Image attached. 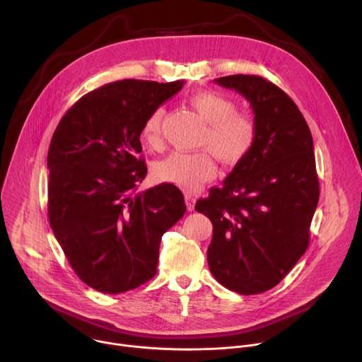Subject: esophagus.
I'll return each instance as SVG.
<instances>
[{
  "label": "esophagus",
  "instance_id": "obj_1",
  "mask_svg": "<svg viewBox=\"0 0 362 362\" xmlns=\"http://www.w3.org/2000/svg\"><path fill=\"white\" fill-rule=\"evenodd\" d=\"M185 200H186L187 211H193V208H194V202H196V197H194L192 193H186V194H185Z\"/></svg>",
  "mask_w": 362,
  "mask_h": 362
}]
</instances>
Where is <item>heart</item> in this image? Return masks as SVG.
Returning <instances> with one entry per match:
<instances>
[{
    "label": "heart",
    "mask_w": 362,
    "mask_h": 362,
    "mask_svg": "<svg viewBox=\"0 0 362 362\" xmlns=\"http://www.w3.org/2000/svg\"><path fill=\"white\" fill-rule=\"evenodd\" d=\"M192 107L208 123L199 146L208 148L223 165H236L250 153L256 140V126L247 116L236 113L235 101L218 91H200L190 97ZM165 110L154 109L143 123L141 139L150 148L162 147ZM209 151H173L154 166V176L162 182L192 190L216 175Z\"/></svg>",
    "instance_id": "1"
}]
</instances>
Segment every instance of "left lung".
<instances>
[{
    "mask_svg": "<svg viewBox=\"0 0 362 362\" xmlns=\"http://www.w3.org/2000/svg\"><path fill=\"white\" fill-rule=\"evenodd\" d=\"M252 106L256 140L221 187L194 209L214 225L208 264L215 279L240 295L276 286L309 243L320 200L313 134L293 100L261 76L215 78Z\"/></svg>",
    "mask_w": 362,
    "mask_h": 362,
    "instance_id": "left-lung-1",
    "label": "left lung"
}]
</instances>
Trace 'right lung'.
I'll return each instance as SVG.
<instances>
[{
  "instance_id": "1",
  "label": "right lung",
  "mask_w": 362,
  "mask_h": 362,
  "mask_svg": "<svg viewBox=\"0 0 362 362\" xmlns=\"http://www.w3.org/2000/svg\"><path fill=\"white\" fill-rule=\"evenodd\" d=\"M183 80H119L67 110L51 139L48 219L76 275L103 293L134 289L158 272L159 246L186 212L180 189L139 192L147 175L140 134Z\"/></svg>"
}]
</instances>
